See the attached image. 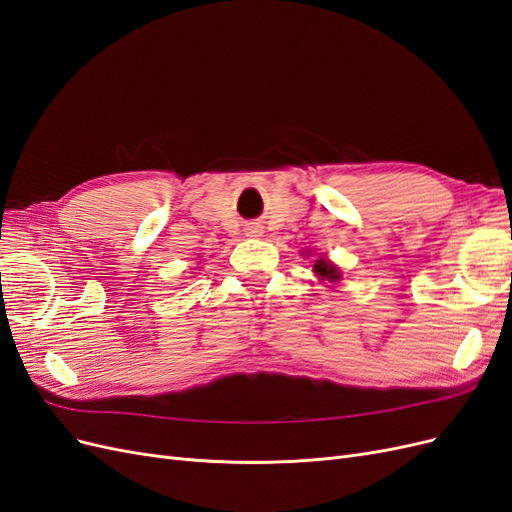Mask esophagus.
I'll return each instance as SVG.
<instances>
[{
  "mask_svg": "<svg viewBox=\"0 0 512 512\" xmlns=\"http://www.w3.org/2000/svg\"><path fill=\"white\" fill-rule=\"evenodd\" d=\"M250 230H252V232H250V235H254V237L258 235V230H256V228H250Z\"/></svg>",
  "mask_w": 512,
  "mask_h": 512,
  "instance_id": "1",
  "label": "esophagus"
}]
</instances>
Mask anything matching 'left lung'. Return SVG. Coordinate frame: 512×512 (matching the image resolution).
Returning <instances> with one entry per match:
<instances>
[{"instance_id":"1","label":"left lung","mask_w":512,"mask_h":512,"mask_svg":"<svg viewBox=\"0 0 512 512\" xmlns=\"http://www.w3.org/2000/svg\"><path fill=\"white\" fill-rule=\"evenodd\" d=\"M314 273L318 275V280H327V282H339L342 280V271H339L331 260L327 258H318L314 262Z\"/></svg>"}]
</instances>
